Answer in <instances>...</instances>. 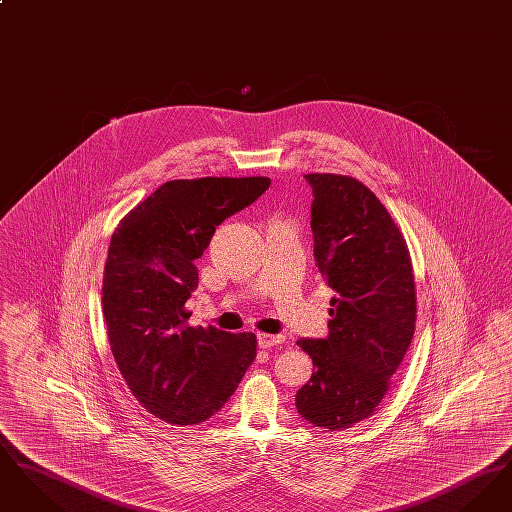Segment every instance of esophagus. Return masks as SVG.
I'll return each mask as SVG.
<instances>
[{"label": "esophagus", "mask_w": 512, "mask_h": 512, "mask_svg": "<svg viewBox=\"0 0 512 512\" xmlns=\"http://www.w3.org/2000/svg\"><path fill=\"white\" fill-rule=\"evenodd\" d=\"M284 340H286V338H284L282 334H263V332L257 334V345H259L261 349L274 347V345H278V343H282Z\"/></svg>", "instance_id": "esophagus-1"}]
</instances>
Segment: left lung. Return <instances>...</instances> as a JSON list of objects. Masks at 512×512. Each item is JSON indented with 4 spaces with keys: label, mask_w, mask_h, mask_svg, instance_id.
Listing matches in <instances>:
<instances>
[{
    "label": "left lung",
    "mask_w": 512,
    "mask_h": 512,
    "mask_svg": "<svg viewBox=\"0 0 512 512\" xmlns=\"http://www.w3.org/2000/svg\"><path fill=\"white\" fill-rule=\"evenodd\" d=\"M313 188L315 263L328 288L330 334L301 338L313 359L295 407L328 432L374 413L414 334L411 257L395 222L365 184L341 174H307Z\"/></svg>",
    "instance_id": "8db88e82"
}]
</instances>
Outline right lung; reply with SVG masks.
<instances>
[{
	"instance_id": "1",
	"label": "right lung",
	"mask_w": 512,
	"mask_h": 512,
	"mask_svg": "<svg viewBox=\"0 0 512 512\" xmlns=\"http://www.w3.org/2000/svg\"><path fill=\"white\" fill-rule=\"evenodd\" d=\"M268 186L263 176L171 180L111 236L101 288L111 351L132 395L169 424L219 413L255 359V334L186 326L184 305L217 226Z\"/></svg>"
}]
</instances>
